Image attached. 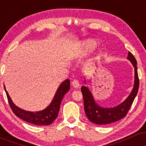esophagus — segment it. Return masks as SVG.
Masks as SVG:
<instances>
[{
  "instance_id": "34e87169",
  "label": "esophagus",
  "mask_w": 146,
  "mask_h": 146,
  "mask_svg": "<svg viewBox=\"0 0 146 146\" xmlns=\"http://www.w3.org/2000/svg\"><path fill=\"white\" fill-rule=\"evenodd\" d=\"M71 84L75 88H78L79 86H80V83H79V82L77 80H73L71 82Z\"/></svg>"
}]
</instances>
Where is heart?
I'll return each instance as SVG.
<instances>
[{
	"mask_svg": "<svg viewBox=\"0 0 146 146\" xmlns=\"http://www.w3.org/2000/svg\"><path fill=\"white\" fill-rule=\"evenodd\" d=\"M97 45V42L93 39H86L79 45L78 56H84L90 53Z\"/></svg>",
	"mask_w": 146,
	"mask_h": 146,
	"instance_id": "heart-1",
	"label": "heart"
}]
</instances>
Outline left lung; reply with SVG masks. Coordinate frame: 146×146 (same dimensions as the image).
I'll return each mask as SVG.
<instances>
[{"label":"left lung","mask_w":146,"mask_h":146,"mask_svg":"<svg viewBox=\"0 0 146 146\" xmlns=\"http://www.w3.org/2000/svg\"><path fill=\"white\" fill-rule=\"evenodd\" d=\"M127 59L130 60L135 68V82H134L133 88L130 94L120 104L112 108H104L100 106L95 102L93 94L88 87L83 86L81 88L84 98L85 113L88 119L95 124H109L123 118L128 113L132 104V102L135 100V97L137 96L139 86V80L137 73V60L130 51L128 52ZM84 82L86 84V80H84Z\"/></svg>","instance_id":"obj_1"}]
</instances>
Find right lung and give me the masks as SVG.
<instances>
[{
  "instance_id": "add662e5",
  "label": "right lung",
  "mask_w": 146,
  "mask_h": 146,
  "mask_svg": "<svg viewBox=\"0 0 146 146\" xmlns=\"http://www.w3.org/2000/svg\"><path fill=\"white\" fill-rule=\"evenodd\" d=\"M4 88L5 90L9 104L13 113L16 116L21 118V119L24 120L28 123H32V124L48 125L53 123V121L58 117L62 100L65 94L70 89V80L68 79H66L60 85L55 93L51 104L46 108L37 112L27 111V110L22 109L15 105L8 94L7 91L6 90L5 85Z\"/></svg>"
}]
</instances>
